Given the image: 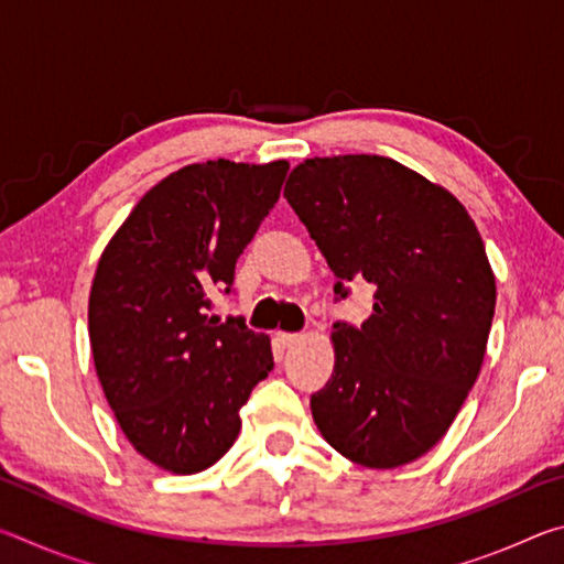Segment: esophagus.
I'll return each mask as SVG.
<instances>
[{"instance_id": "1", "label": "esophagus", "mask_w": 564, "mask_h": 564, "mask_svg": "<svg viewBox=\"0 0 564 564\" xmlns=\"http://www.w3.org/2000/svg\"><path fill=\"white\" fill-rule=\"evenodd\" d=\"M275 340H279V346L291 348L293 343L301 340V333H285V330H279V333H275Z\"/></svg>"}]
</instances>
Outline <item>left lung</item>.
I'll return each mask as SVG.
<instances>
[{
  "instance_id": "1",
  "label": "left lung",
  "mask_w": 564,
  "mask_h": 564,
  "mask_svg": "<svg viewBox=\"0 0 564 564\" xmlns=\"http://www.w3.org/2000/svg\"><path fill=\"white\" fill-rule=\"evenodd\" d=\"M283 196L336 273V301L350 283L376 289L368 321L333 323L336 368L313 420L352 463H413L480 373L495 316L482 238L453 194L386 156L308 159Z\"/></svg>"
}]
</instances>
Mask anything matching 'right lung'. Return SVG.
I'll list each match as a JSON object with an SVG mask.
<instances>
[{
  "instance_id": "1",
  "label": "right lung",
  "mask_w": 564,
  "mask_h": 564,
  "mask_svg": "<svg viewBox=\"0 0 564 564\" xmlns=\"http://www.w3.org/2000/svg\"><path fill=\"white\" fill-rule=\"evenodd\" d=\"M285 161L218 159L174 171L104 248L89 338L123 435L169 473L212 467L241 431L238 410L273 370L271 340L243 318L218 323L236 261L281 196Z\"/></svg>"
}]
</instances>
